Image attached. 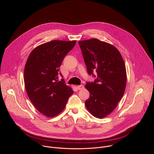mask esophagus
Here are the masks:
<instances>
[{
	"mask_svg": "<svg viewBox=\"0 0 154 154\" xmlns=\"http://www.w3.org/2000/svg\"><path fill=\"white\" fill-rule=\"evenodd\" d=\"M77 88H78L79 90H80V89H84V86L83 85H80L77 86Z\"/></svg>",
	"mask_w": 154,
	"mask_h": 154,
	"instance_id": "esophagus-1",
	"label": "esophagus"
}]
</instances>
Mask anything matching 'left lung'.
<instances>
[{
	"label": "left lung",
	"mask_w": 154,
	"mask_h": 154,
	"mask_svg": "<svg viewBox=\"0 0 154 154\" xmlns=\"http://www.w3.org/2000/svg\"><path fill=\"white\" fill-rule=\"evenodd\" d=\"M89 75L95 70L97 78L87 82L89 98L85 101L88 111L95 117L103 119L117 107L126 86V66L119 51L112 45L97 38L79 41Z\"/></svg>",
	"instance_id": "obj_1"
}]
</instances>
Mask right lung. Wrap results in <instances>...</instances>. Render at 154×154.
<instances>
[{
  "instance_id": "obj_1",
  "label": "right lung",
  "mask_w": 154,
  "mask_h": 154,
  "mask_svg": "<svg viewBox=\"0 0 154 154\" xmlns=\"http://www.w3.org/2000/svg\"><path fill=\"white\" fill-rule=\"evenodd\" d=\"M76 41L53 40L35 47L29 55L23 73L25 87L32 104L42 114L53 117L66 107L73 91L58 81L59 67Z\"/></svg>"
}]
</instances>
